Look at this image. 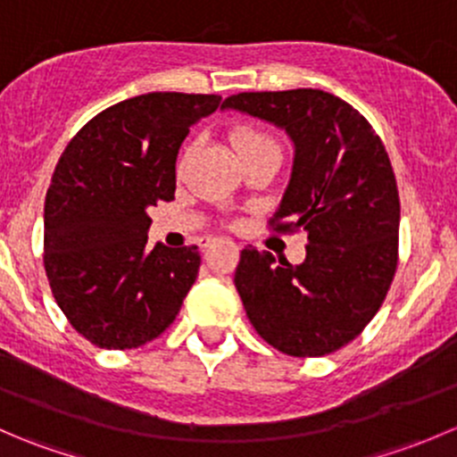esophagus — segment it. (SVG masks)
<instances>
[{
  "label": "esophagus",
  "instance_id": "34e87169",
  "mask_svg": "<svg viewBox=\"0 0 457 457\" xmlns=\"http://www.w3.org/2000/svg\"><path fill=\"white\" fill-rule=\"evenodd\" d=\"M214 243V238H203V247H210Z\"/></svg>",
  "mask_w": 457,
  "mask_h": 457
}]
</instances>
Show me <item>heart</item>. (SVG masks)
Listing matches in <instances>:
<instances>
[{
    "label": "heart",
    "instance_id": "1",
    "mask_svg": "<svg viewBox=\"0 0 457 457\" xmlns=\"http://www.w3.org/2000/svg\"><path fill=\"white\" fill-rule=\"evenodd\" d=\"M232 143L237 145V150L241 152L243 161L252 159V156L261 154L265 150H278V143L271 135L258 130L252 126H238L232 130Z\"/></svg>",
    "mask_w": 457,
    "mask_h": 457
}]
</instances>
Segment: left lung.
Returning a JSON list of instances; mask_svg holds the SVG:
<instances>
[{"mask_svg": "<svg viewBox=\"0 0 457 457\" xmlns=\"http://www.w3.org/2000/svg\"><path fill=\"white\" fill-rule=\"evenodd\" d=\"M223 108L287 132L292 177L271 228L307 232L301 265L252 245L241 252L234 285L247 318L287 356L336 352L376 316L398 265L400 199L385 145L325 90L241 92Z\"/></svg>", "mask_w": 457, "mask_h": 457, "instance_id": "1", "label": "left lung"}]
</instances>
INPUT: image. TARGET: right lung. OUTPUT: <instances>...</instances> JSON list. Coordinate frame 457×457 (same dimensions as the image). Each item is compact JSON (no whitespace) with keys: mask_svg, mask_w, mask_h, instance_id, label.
<instances>
[{"mask_svg":"<svg viewBox=\"0 0 457 457\" xmlns=\"http://www.w3.org/2000/svg\"><path fill=\"white\" fill-rule=\"evenodd\" d=\"M219 95L147 92L86 123L44 207V267L59 310L101 349H135L177 318L199 274L196 245L147 247V210L172 201L177 154Z\"/></svg>","mask_w":457,"mask_h":457,"instance_id":"obj_1","label":"right lung"}]
</instances>
